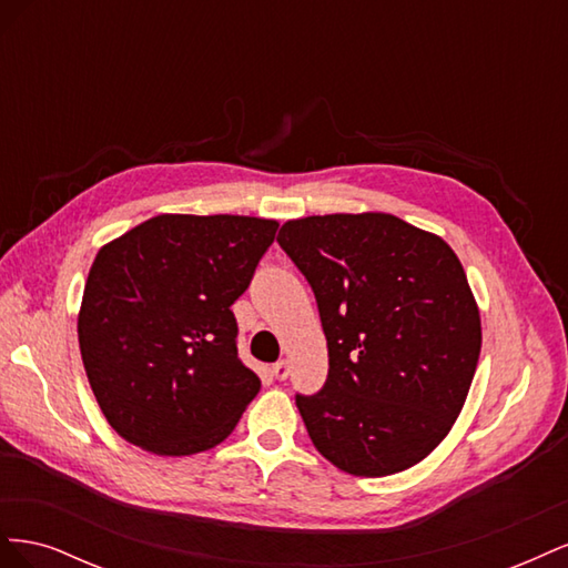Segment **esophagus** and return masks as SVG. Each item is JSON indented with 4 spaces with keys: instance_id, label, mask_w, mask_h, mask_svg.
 Listing matches in <instances>:
<instances>
[{
    "instance_id": "34e87169",
    "label": "esophagus",
    "mask_w": 568,
    "mask_h": 568,
    "mask_svg": "<svg viewBox=\"0 0 568 568\" xmlns=\"http://www.w3.org/2000/svg\"><path fill=\"white\" fill-rule=\"evenodd\" d=\"M288 372H291V367H288L286 359H280V363L272 365V376H274V379H280V382L288 379Z\"/></svg>"
}]
</instances>
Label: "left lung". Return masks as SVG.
<instances>
[{"label": "left lung", "mask_w": 568, "mask_h": 568, "mask_svg": "<svg viewBox=\"0 0 568 568\" xmlns=\"http://www.w3.org/2000/svg\"><path fill=\"white\" fill-rule=\"evenodd\" d=\"M280 246L313 286L329 374L296 405L341 471L388 476L448 436L480 353L478 305L455 251L388 213L288 220Z\"/></svg>", "instance_id": "left-lung-1"}]
</instances>
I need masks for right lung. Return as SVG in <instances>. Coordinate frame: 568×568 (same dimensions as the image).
Masks as SVG:
<instances>
[{"mask_svg":"<svg viewBox=\"0 0 568 568\" xmlns=\"http://www.w3.org/2000/svg\"><path fill=\"white\" fill-rule=\"evenodd\" d=\"M277 220L156 215L101 246L78 315L82 365L118 436L182 457L215 448L261 390L232 303Z\"/></svg>","mask_w":568,"mask_h":568,"instance_id":"1","label":"right lung"}]
</instances>
